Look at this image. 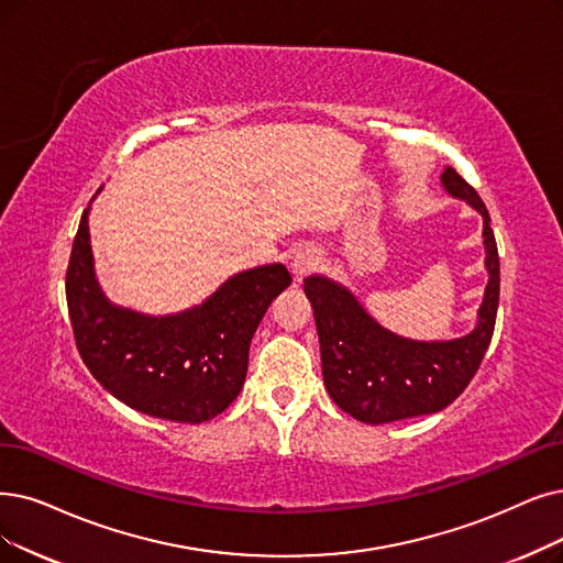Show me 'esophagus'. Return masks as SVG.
Masks as SVG:
<instances>
[{
  "label": "esophagus",
  "mask_w": 563,
  "mask_h": 563,
  "mask_svg": "<svg viewBox=\"0 0 563 563\" xmlns=\"http://www.w3.org/2000/svg\"><path fill=\"white\" fill-rule=\"evenodd\" d=\"M319 263H321V254L317 250H311V246H302V250L296 252L294 261H290V267H294L296 279H302L311 275L313 269L319 267Z\"/></svg>",
  "instance_id": "esophagus-1"
}]
</instances>
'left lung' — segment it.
Instances as JSON below:
<instances>
[{
    "mask_svg": "<svg viewBox=\"0 0 563 563\" xmlns=\"http://www.w3.org/2000/svg\"><path fill=\"white\" fill-rule=\"evenodd\" d=\"M441 179L448 194L466 200L485 219L489 282L474 332L453 342L401 340L380 328L344 286L325 277L305 279L321 342L323 384L336 407L360 422L384 424L445 409L474 378L492 342L499 307V252L489 212L455 168H445Z\"/></svg>",
    "mask_w": 563,
    "mask_h": 563,
    "instance_id": "1",
    "label": "left lung"
}]
</instances>
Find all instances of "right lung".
<instances>
[{"mask_svg":"<svg viewBox=\"0 0 563 563\" xmlns=\"http://www.w3.org/2000/svg\"><path fill=\"white\" fill-rule=\"evenodd\" d=\"M288 284L284 265H263L177 317L112 307L92 273L85 212L66 267V305L82 363L110 395L154 418L206 422L240 395L252 336Z\"/></svg>","mask_w":563,"mask_h":563,"instance_id":"right-lung-1","label":"right lung"}]
</instances>
